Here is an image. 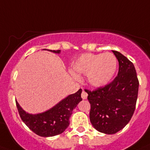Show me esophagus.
<instances>
[{
    "instance_id": "obj_1",
    "label": "esophagus",
    "mask_w": 150,
    "mask_h": 150,
    "mask_svg": "<svg viewBox=\"0 0 150 150\" xmlns=\"http://www.w3.org/2000/svg\"><path fill=\"white\" fill-rule=\"evenodd\" d=\"M81 98H82V99H87V98H88V94H87L86 91H85L83 90V91L81 92Z\"/></svg>"
}]
</instances>
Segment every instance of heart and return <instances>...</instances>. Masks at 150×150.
<instances>
[{"instance_id":"b5f03b06","label":"heart","mask_w":150,"mask_h":150,"mask_svg":"<svg viewBox=\"0 0 150 150\" xmlns=\"http://www.w3.org/2000/svg\"><path fill=\"white\" fill-rule=\"evenodd\" d=\"M117 65V59L110 52L85 53L73 63L72 70L75 73L86 75L88 82L91 85L102 87L111 81Z\"/></svg>"}]
</instances>
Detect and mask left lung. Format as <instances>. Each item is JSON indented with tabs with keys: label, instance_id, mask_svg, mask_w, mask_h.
Wrapping results in <instances>:
<instances>
[{
	"label": "left lung",
	"instance_id": "1",
	"mask_svg": "<svg viewBox=\"0 0 150 150\" xmlns=\"http://www.w3.org/2000/svg\"><path fill=\"white\" fill-rule=\"evenodd\" d=\"M119 62L114 81L94 91L85 89L91 104L90 120L98 131L114 134L131 119L136 108L139 81L133 64L117 51H113Z\"/></svg>",
	"mask_w": 150,
	"mask_h": 150
}]
</instances>
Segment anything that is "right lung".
Instances as JSON below:
<instances>
[{
    "instance_id": "add662e5",
    "label": "right lung",
    "mask_w": 150,
    "mask_h": 150,
    "mask_svg": "<svg viewBox=\"0 0 150 150\" xmlns=\"http://www.w3.org/2000/svg\"><path fill=\"white\" fill-rule=\"evenodd\" d=\"M55 53H60V50H49ZM82 90L79 89L75 94H70L53 108L45 112L36 114L26 113L16 101L17 110L24 124L36 134L43 137H53L63 133L69 125V117L73 109L77 107L82 98Z\"/></svg>"
}]
</instances>
